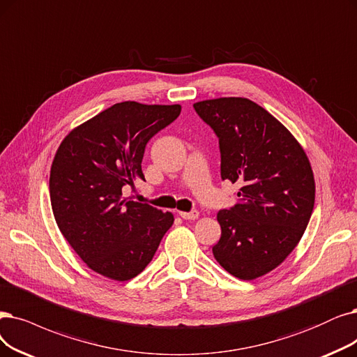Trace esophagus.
Returning a JSON list of instances; mask_svg holds the SVG:
<instances>
[{"label":"esophagus","mask_w":357,"mask_h":357,"mask_svg":"<svg viewBox=\"0 0 357 357\" xmlns=\"http://www.w3.org/2000/svg\"><path fill=\"white\" fill-rule=\"evenodd\" d=\"M178 215L183 218V220H196L199 217V212L197 211H190V212H178Z\"/></svg>","instance_id":"esophagus-1"}]
</instances>
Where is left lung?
Returning <instances> with one entry per match:
<instances>
[{
  "label": "left lung",
  "instance_id": "obj_1",
  "mask_svg": "<svg viewBox=\"0 0 357 357\" xmlns=\"http://www.w3.org/2000/svg\"><path fill=\"white\" fill-rule=\"evenodd\" d=\"M218 137L221 178L238 183V202L221 209L218 264L240 280L277 268L301 241L315 204V180L303 148L275 117L248 98L193 105Z\"/></svg>",
  "mask_w": 357,
  "mask_h": 357
}]
</instances>
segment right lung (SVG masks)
Returning <instances> with one entry per match:
<instances>
[{
	"instance_id": "obj_1",
	"label": "right lung",
	"mask_w": 357,
	"mask_h": 357,
	"mask_svg": "<svg viewBox=\"0 0 357 357\" xmlns=\"http://www.w3.org/2000/svg\"><path fill=\"white\" fill-rule=\"evenodd\" d=\"M180 111L178 104H114L71 130L56 151L50 174L54 218L95 273L117 281L135 278L173 225V213L127 201L123 189L145 180L146 144Z\"/></svg>"
}]
</instances>
